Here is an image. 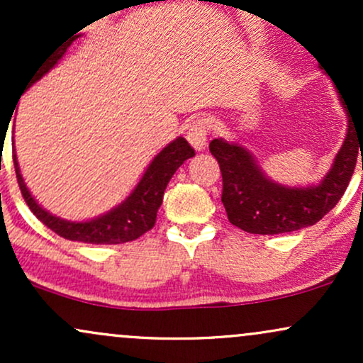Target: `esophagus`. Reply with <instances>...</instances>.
Here are the masks:
<instances>
[{
    "instance_id": "1",
    "label": "esophagus",
    "mask_w": 363,
    "mask_h": 363,
    "mask_svg": "<svg viewBox=\"0 0 363 363\" xmlns=\"http://www.w3.org/2000/svg\"><path fill=\"white\" fill-rule=\"evenodd\" d=\"M206 135H208V119L198 118L189 124V131H187V141L191 143L196 152H203L206 147Z\"/></svg>"
}]
</instances>
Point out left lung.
<instances>
[{"label": "left lung", "instance_id": "left-lung-1", "mask_svg": "<svg viewBox=\"0 0 363 363\" xmlns=\"http://www.w3.org/2000/svg\"><path fill=\"white\" fill-rule=\"evenodd\" d=\"M335 89L348 116V129L331 169L319 184H280L262 172L252 152L240 143L223 138L211 141L210 152L218 160L222 170V203L232 225L249 234H286L318 223L336 206L353 176L358 148H363V107H360V136L353 121L352 107L345 102L338 86Z\"/></svg>", "mask_w": 363, "mask_h": 363}]
</instances>
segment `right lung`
Here are the masks:
<instances>
[{
  "mask_svg": "<svg viewBox=\"0 0 363 363\" xmlns=\"http://www.w3.org/2000/svg\"><path fill=\"white\" fill-rule=\"evenodd\" d=\"M73 40L62 45L56 52L49 54L44 61H40L35 66L34 72L30 74L27 89H30L35 82H39L45 73L51 72L54 66L57 65V61L62 57V54L66 52V49L72 45ZM191 157H194V150L191 148V145L182 136H179V138L170 141L167 147L162 148L153 157V160L150 162L147 170H145L143 176L138 181V184L135 186V189L129 193L124 201H121L118 206L111 208L106 213L95 216V218L85 220V222H73V220H65L49 213L45 208H43L35 201V198L28 191L27 184H25L22 172H20V165L18 160H16L13 143V164L16 181H18L25 203L30 208L32 213L45 227L56 232L57 235L65 237L68 240H74V242L85 244H123L138 239L140 235L148 232L155 225L157 211L162 205L164 191L167 187L169 181L172 179L174 172Z\"/></svg>",
  "mask_w": 363,
  "mask_h": 363,
  "instance_id": "1",
  "label": "right lung"
}]
</instances>
